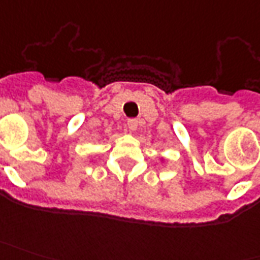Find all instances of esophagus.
<instances>
[{
	"label": "esophagus",
	"mask_w": 260,
	"mask_h": 260,
	"mask_svg": "<svg viewBox=\"0 0 260 260\" xmlns=\"http://www.w3.org/2000/svg\"><path fill=\"white\" fill-rule=\"evenodd\" d=\"M126 125H128L129 131H132V132H134V131L138 129V120H135V118H131V120H128Z\"/></svg>",
	"instance_id": "34e87169"
}]
</instances>
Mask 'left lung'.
Returning a JSON list of instances; mask_svg holds the SVG:
<instances>
[{"label": "left lung", "mask_w": 260, "mask_h": 260, "mask_svg": "<svg viewBox=\"0 0 260 260\" xmlns=\"http://www.w3.org/2000/svg\"><path fill=\"white\" fill-rule=\"evenodd\" d=\"M159 161H161V162H164V158H162V157H161V158H159Z\"/></svg>", "instance_id": "8db88e82"}]
</instances>
